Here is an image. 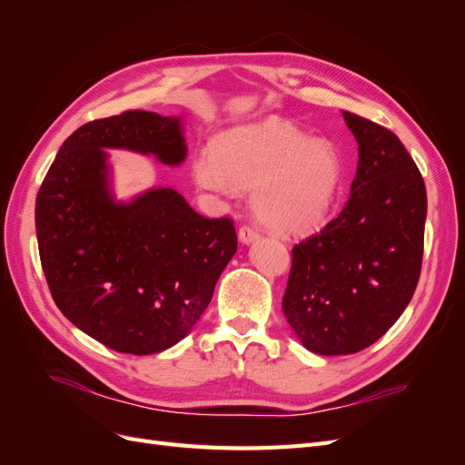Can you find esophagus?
<instances>
[{
	"instance_id": "esophagus-1",
	"label": "esophagus",
	"mask_w": 465,
	"mask_h": 465,
	"mask_svg": "<svg viewBox=\"0 0 465 465\" xmlns=\"http://www.w3.org/2000/svg\"><path fill=\"white\" fill-rule=\"evenodd\" d=\"M258 238H260V231L250 227V224H244V227L238 229V241H241L242 244L254 242V241H258Z\"/></svg>"
}]
</instances>
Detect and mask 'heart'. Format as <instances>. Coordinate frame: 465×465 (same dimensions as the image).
Instances as JSON below:
<instances>
[{
    "label": "heart",
    "instance_id": "obj_1",
    "mask_svg": "<svg viewBox=\"0 0 465 465\" xmlns=\"http://www.w3.org/2000/svg\"><path fill=\"white\" fill-rule=\"evenodd\" d=\"M195 186L224 198L252 188V209L277 231L311 229L345 190L341 149L283 120L234 125L192 161Z\"/></svg>",
    "mask_w": 465,
    "mask_h": 465
}]
</instances>
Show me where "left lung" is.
Masks as SVG:
<instances>
[{"label":"left lung","instance_id":"obj_1","mask_svg":"<svg viewBox=\"0 0 465 465\" xmlns=\"http://www.w3.org/2000/svg\"><path fill=\"white\" fill-rule=\"evenodd\" d=\"M359 143L351 195L320 232L292 248L283 312L318 355L380 340L410 304L423 262L427 190L400 137L343 112Z\"/></svg>","mask_w":465,"mask_h":465}]
</instances>
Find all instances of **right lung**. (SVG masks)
Masks as SVG:
<instances>
[{"label": "right lung", "mask_w": 465, "mask_h": 465, "mask_svg": "<svg viewBox=\"0 0 465 465\" xmlns=\"http://www.w3.org/2000/svg\"><path fill=\"white\" fill-rule=\"evenodd\" d=\"M104 149L186 159L180 118L128 110L69 135L36 195L40 263L54 302L118 353L153 355L198 323L236 252L232 219H207L173 188L116 202Z\"/></svg>", "instance_id": "obj_1"}]
</instances>
